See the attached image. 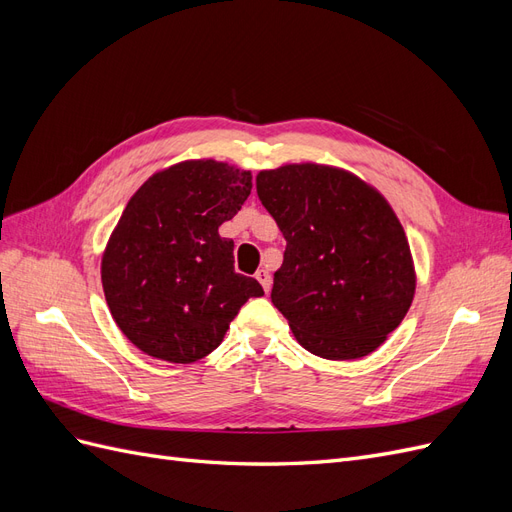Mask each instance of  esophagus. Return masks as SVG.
<instances>
[{"label": "esophagus", "mask_w": 512, "mask_h": 512, "mask_svg": "<svg viewBox=\"0 0 512 512\" xmlns=\"http://www.w3.org/2000/svg\"><path fill=\"white\" fill-rule=\"evenodd\" d=\"M256 280L262 284V288H265V292H269V290H271L273 280H271V273H269V271H265V269L256 271Z\"/></svg>", "instance_id": "esophagus-1"}]
</instances>
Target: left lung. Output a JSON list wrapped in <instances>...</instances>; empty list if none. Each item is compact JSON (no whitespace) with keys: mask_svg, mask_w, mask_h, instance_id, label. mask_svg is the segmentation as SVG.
Masks as SVG:
<instances>
[{"mask_svg":"<svg viewBox=\"0 0 512 512\" xmlns=\"http://www.w3.org/2000/svg\"><path fill=\"white\" fill-rule=\"evenodd\" d=\"M256 192L286 239L271 301L297 342L331 361L374 352L408 314L416 286L389 203L359 177L318 164L262 170Z\"/></svg>","mask_w":512,"mask_h":512,"instance_id":"left-lung-1","label":"left lung"}]
</instances>
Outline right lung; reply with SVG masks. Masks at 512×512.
Returning a JSON list of instances; mask_svg holds the SVG:
<instances>
[{"instance_id": "obj_1", "label": "right lung", "mask_w": 512, "mask_h": 512, "mask_svg": "<svg viewBox=\"0 0 512 512\" xmlns=\"http://www.w3.org/2000/svg\"><path fill=\"white\" fill-rule=\"evenodd\" d=\"M250 192L247 170L194 160L149 177L130 198L102 256V286L138 350L194 363L222 344L247 299L265 294L235 273V243L218 232Z\"/></svg>"}]
</instances>
